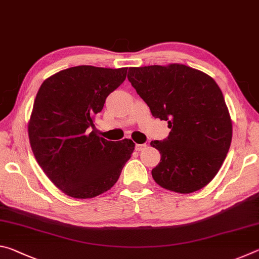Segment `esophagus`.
Returning a JSON list of instances; mask_svg holds the SVG:
<instances>
[{"label":"esophagus","mask_w":259,"mask_h":259,"mask_svg":"<svg viewBox=\"0 0 259 259\" xmlns=\"http://www.w3.org/2000/svg\"><path fill=\"white\" fill-rule=\"evenodd\" d=\"M146 147H147L146 144H137V145H136V151H138V152L144 151Z\"/></svg>","instance_id":"obj_1"}]
</instances>
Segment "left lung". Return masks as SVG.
I'll return each mask as SVG.
<instances>
[{"instance_id": "8db88e82", "label": "left lung", "mask_w": 259, "mask_h": 259, "mask_svg": "<svg viewBox=\"0 0 259 259\" xmlns=\"http://www.w3.org/2000/svg\"><path fill=\"white\" fill-rule=\"evenodd\" d=\"M130 81L156 119L171 131L151 145L161 160L153 179L177 193L199 191L212 181L232 140V121L224 96L207 74L186 65L130 67Z\"/></svg>"}]
</instances>
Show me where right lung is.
I'll return each mask as SVG.
<instances>
[{
  "instance_id": "1",
  "label": "right lung",
  "mask_w": 259,
  "mask_h": 259,
  "mask_svg": "<svg viewBox=\"0 0 259 259\" xmlns=\"http://www.w3.org/2000/svg\"><path fill=\"white\" fill-rule=\"evenodd\" d=\"M126 71L71 67L47 78L37 91L28 123L30 147L48 178L72 198L90 199L108 191L135 150L131 139L99 137L94 124Z\"/></svg>"
}]
</instances>
